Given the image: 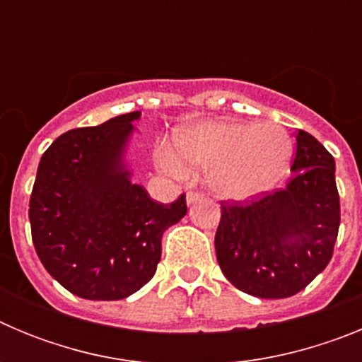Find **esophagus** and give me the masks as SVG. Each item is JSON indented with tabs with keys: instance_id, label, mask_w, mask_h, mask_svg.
<instances>
[{
	"instance_id": "esophagus-1",
	"label": "esophagus",
	"mask_w": 362,
	"mask_h": 362,
	"mask_svg": "<svg viewBox=\"0 0 362 362\" xmlns=\"http://www.w3.org/2000/svg\"><path fill=\"white\" fill-rule=\"evenodd\" d=\"M203 194H199V192H187V203L188 204H194L197 203V201L203 199Z\"/></svg>"
}]
</instances>
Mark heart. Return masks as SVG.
<instances>
[{
	"label": "heart",
	"instance_id": "b5f03b06",
	"mask_svg": "<svg viewBox=\"0 0 362 362\" xmlns=\"http://www.w3.org/2000/svg\"><path fill=\"white\" fill-rule=\"evenodd\" d=\"M174 150L187 165L209 170V185L217 194L248 199L286 175L293 141L276 123L201 121L175 132ZM177 158L168 148L158 153L159 166L172 175L185 172Z\"/></svg>",
	"mask_w": 362,
	"mask_h": 362
}]
</instances>
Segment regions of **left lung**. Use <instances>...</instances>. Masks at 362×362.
<instances>
[{"mask_svg":"<svg viewBox=\"0 0 362 362\" xmlns=\"http://www.w3.org/2000/svg\"><path fill=\"white\" fill-rule=\"evenodd\" d=\"M293 177L250 203H221L217 263L241 292L284 299L308 286L330 263L341 209L332 153L297 134Z\"/></svg>","mask_w":362,"mask_h":362,"instance_id":"1","label":"left lung"}]
</instances>
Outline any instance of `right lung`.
Returning a JSON list of instances; mask_svg holds the SVG:
<instances>
[{
	"label": "right lung",
	"instance_id": "1",
	"mask_svg": "<svg viewBox=\"0 0 362 362\" xmlns=\"http://www.w3.org/2000/svg\"><path fill=\"white\" fill-rule=\"evenodd\" d=\"M141 112L62 134L37 166L30 196L37 257L74 296L117 300L156 274L166 228L187 214L179 196L161 204L132 183L124 153Z\"/></svg>",
	"mask_w": 362,
	"mask_h": 362
}]
</instances>
